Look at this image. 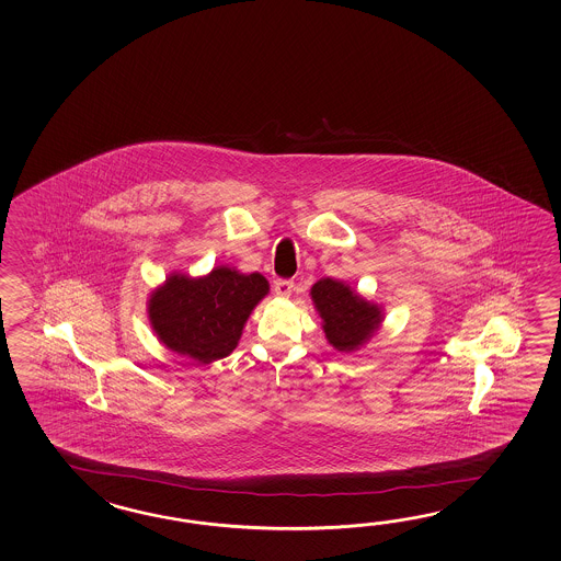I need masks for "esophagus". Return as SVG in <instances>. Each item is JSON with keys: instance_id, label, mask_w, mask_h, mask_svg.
I'll use <instances>...</instances> for the list:
<instances>
[{"instance_id": "obj_1", "label": "esophagus", "mask_w": 561, "mask_h": 561, "mask_svg": "<svg viewBox=\"0 0 561 561\" xmlns=\"http://www.w3.org/2000/svg\"><path fill=\"white\" fill-rule=\"evenodd\" d=\"M275 293L278 297H290V293H293V288H295V283L293 280H286V278H278L275 280Z\"/></svg>"}]
</instances>
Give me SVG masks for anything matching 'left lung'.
Here are the masks:
<instances>
[{"label": "left lung", "mask_w": 561, "mask_h": 561, "mask_svg": "<svg viewBox=\"0 0 561 561\" xmlns=\"http://www.w3.org/2000/svg\"><path fill=\"white\" fill-rule=\"evenodd\" d=\"M310 297L314 309L319 310L327 341L341 353L357 351L381 324V307L360 297L341 280L321 278L310 288Z\"/></svg>", "instance_id": "obj_1"}]
</instances>
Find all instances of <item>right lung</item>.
<instances>
[{
	"instance_id": "1",
	"label": "right lung",
	"mask_w": 561,
	"mask_h": 561,
	"mask_svg": "<svg viewBox=\"0 0 561 561\" xmlns=\"http://www.w3.org/2000/svg\"><path fill=\"white\" fill-rule=\"evenodd\" d=\"M266 295L268 280L259 273L228 266L201 278L172 273L148 298V317L160 343L206 365L237 348L244 322Z\"/></svg>"
}]
</instances>
